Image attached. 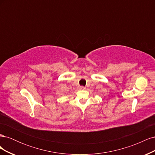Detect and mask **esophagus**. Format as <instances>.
Instances as JSON below:
<instances>
[{
    "instance_id": "esophagus-1",
    "label": "esophagus",
    "mask_w": 155,
    "mask_h": 155,
    "mask_svg": "<svg viewBox=\"0 0 155 155\" xmlns=\"http://www.w3.org/2000/svg\"><path fill=\"white\" fill-rule=\"evenodd\" d=\"M79 88H80L81 89V90H84V89H85V87H79Z\"/></svg>"
}]
</instances>
